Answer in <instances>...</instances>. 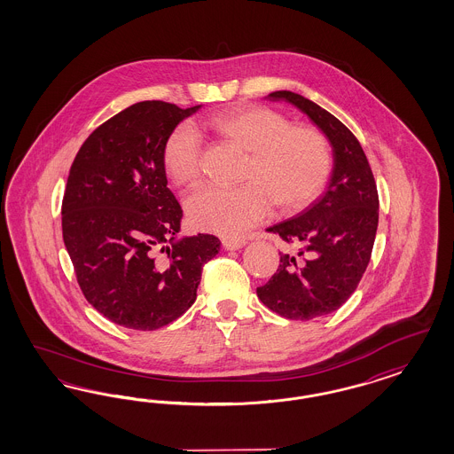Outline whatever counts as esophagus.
Wrapping results in <instances>:
<instances>
[{
	"label": "esophagus",
	"mask_w": 454,
	"mask_h": 454,
	"mask_svg": "<svg viewBox=\"0 0 454 454\" xmlns=\"http://www.w3.org/2000/svg\"><path fill=\"white\" fill-rule=\"evenodd\" d=\"M247 245V239H239V238H223V247L226 251H234Z\"/></svg>",
	"instance_id": "obj_1"
}]
</instances>
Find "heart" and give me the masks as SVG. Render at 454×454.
<instances>
[{
    "label": "heart",
    "mask_w": 454,
    "mask_h": 454,
    "mask_svg": "<svg viewBox=\"0 0 454 454\" xmlns=\"http://www.w3.org/2000/svg\"><path fill=\"white\" fill-rule=\"evenodd\" d=\"M207 126L249 154L238 188L205 184L186 198L194 228L241 236L271 215L273 201L285 213L309 207L326 188L333 153L326 137L309 126H289L281 113L247 105L209 118ZM203 139L190 123L176 126L166 139L163 163L178 184L201 176Z\"/></svg>",
    "instance_id": "b5f03b06"
}]
</instances>
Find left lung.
I'll use <instances>...</instances> for the list:
<instances>
[{
    "label": "left lung",
    "instance_id": "left-lung-1",
    "mask_svg": "<svg viewBox=\"0 0 454 454\" xmlns=\"http://www.w3.org/2000/svg\"><path fill=\"white\" fill-rule=\"evenodd\" d=\"M268 98L302 111L333 148L334 165L323 196L298 216L268 228L298 247L279 253L275 275L256 289L279 317L308 321L336 311L357 288L372 258L380 200L366 154L338 118L293 91Z\"/></svg>",
    "mask_w": 454,
    "mask_h": 454
}]
</instances>
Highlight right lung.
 <instances>
[{"instance_id":"1","label":"right lung","mask_w":454,"mask_h":454,"mask_svg":"<svg viewBox=\"0 0 454 454\" xmlns=\"http://www.w3.org/2000/svg\"><path fill=\"white\" fill-rule=\"evenodd\" d=\"M200 108L131 105L86 137L69 169L65 247L84 298L114 325L153 331L178 319L220 251L213 234L176 238L183 209L163 163L169 133Z\"/></svg>"}]
</instances>
